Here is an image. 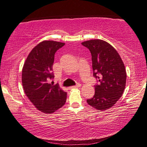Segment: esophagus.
I'll use <instances>...</instances> for the list:
<instances>
[{
    "instance_id": "1",
    "label": "esophagus",
    "mask_w": 147,
    "mask_h": 147,
    "mask_svg": "<svg viewBox=\"0 0 147 147\" xmlns=\"http://www.w3.org/2000/svg\"><path fill=\"white\" fill-rule=\"evenodd\" d=\"M80 87H81V84H78L76 86H71V87H69V89H75V88H78Z\"/></svg>"
}]
</instances>
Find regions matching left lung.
Masks as SVG:
<instances>
[{
    "instance_id": "left-lung-1",
    "label": "left lung",
    "mask_w": 147,
    "mask_h": 147,
    "mask_svg": "<svg viewBox=\"0 0 147 147\" xmlns=\"http://www.w3.org/2000/svg\"><path fill=\"white\" fill-rule=\"evenodd\" d=\"M82 45L91 52L93 76L98 81L94 86L93 97L87 102L97 110H106L123 95L126 80L125 67L117 51L108 42L91 39Z\"/></svg>"
}]
</instances>
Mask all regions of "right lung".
Masks as SVG:
<instances>
[{
  "instance_id": "right-lung-1",
  "label": "right lung",
  "mask_w": 147,
  "mask_h": 147,
  "mask_svg": "<svg viewBox=\"0 0 147 147\" xmlns=\"http://www.w3.org/2000/svg\"><path fill=\"white\" fill-rule=\"evenodd\" d=\"M64 43L43 41L32 50L22 70V84L27 97L41 112L53 113L66 102L67 93L58 84L50 83L54 78V54Z\"/></svg>"
}]
</instances>
